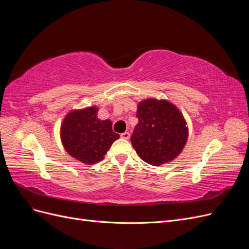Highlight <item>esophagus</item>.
<instances>
[{"label": "esophagus", "mask_w": 249, "mask_h": 249, "mask_svg": "<svg viewBox=\"0 0 249 249\" xmlns=\"http://www.w3.org/2000/svg\"><path fill=\"white\" fill-rule=\"evenodd\" d=\"M120 137L124 139H129L130 138V133L129 132H124L123 134H120Z\"/></svg>", "instance_id": "34e87169"}]
</instances>
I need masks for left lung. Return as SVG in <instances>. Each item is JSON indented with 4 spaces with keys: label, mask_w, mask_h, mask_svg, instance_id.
Returning <instances> with one entry per match:
<instances>
[{
    "label": "left lung",
    "mask_w": 249,
    "mask_h": 249,
    "mask_svg": "<svg viewBox=\"0 0 249 249\" xmlns=\"http://www.w3.org/2000/svg\"><path fill=\"white\" fill-rule=\"evenodd\" d=\"M137 118L131 142L143 161L160 166L180 154L187 142L188 127L175 105L145 100L138 104Z\"/></svg>",
    "instance_id": "obj_1"
}]
</instances>
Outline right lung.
Segmentation results:
<instances>
[{
    "label": "right lung",
    "instance_id": "add662e5",
    "mask_svg": "<svg viewBox=\"0 0 249 249\" xmlns=\"http://www.w3.org/2000/svg\"><path fill=\"white\" fill-rule=\"evenodd\" d=\"M96 114L94 106L71 111L64 118L60 131L66 152L85 164L102 161L112 143L119 138L112 130L111 120H100Z\"/></svg>",
    "mask_w": 249,
    "mask_h": 249
}]
</instances>
